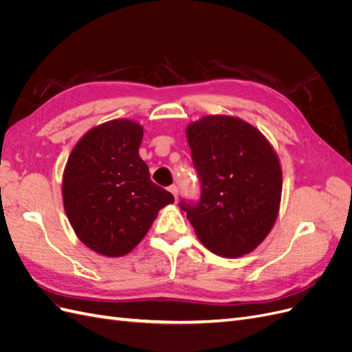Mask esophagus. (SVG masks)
I'll list each match as a JSON object with an SVG mask.
<instances>
[{"mask_svg": "<svg viewBox=\"0 0 352 352\" xmlns=\"http://www.w3.org/2000/svg\"><path fill=\"white\" fill-rule=\"evenodd\" d=\"M168 190H170V192H172V194H173L175 199H177V197H179V188H177L176 185H172V186H170V188H168Z\"/></svg>", "mask_w": 352, "mask_h": 352, "instance_id": "esophagus-1", "label": "esophagus"}]
</instances>
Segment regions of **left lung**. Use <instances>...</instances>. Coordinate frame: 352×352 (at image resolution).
<instances>
[{
  "mask_svg": "<svg viewBox=\"0 0 352 352\" xmlns=\"http://www.w3.org/2000/svg\"><path fill=\"white\" fill-rule=\"evenodd\" d=\"M199 177L197 201H180L198 239L221 257L255 250L278 217L282 168L272 145L250 123L206 116L186 129Z\"/></svg>",
  "mask_w": 352,
  "mask_h": 352,
  "instance_id": "obj_1",
  "label": "left lung"
}]
</instances>
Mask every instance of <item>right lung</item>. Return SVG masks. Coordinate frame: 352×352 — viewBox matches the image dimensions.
Listing matches in <instances>:
<instances>
[{
	"label": "right lung",
	"instance_id": "right-lung-1",
	"mask_svg": "<svg viewBox=\"0 0 352 352\" xmlns=\"http://www.w3.org/2000/svg\"><path fill=\"white\" fill-rule=\"evenodd\" d=\"M144 129L119 119L95 126L73 148L63 202L78 238L105 257H122L146 235L157 212L175 202L140 157Z\"/></svg>",
	"mask_w": 352,
	"mask_h": 352
}]
</instances>
